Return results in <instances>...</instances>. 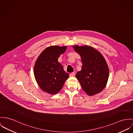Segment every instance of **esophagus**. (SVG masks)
<instances>
[{
	"label": "esophagus",
	"instance_id": "34e87169",
	"mask_svg": "<svg viewBox=\"0 0 133 133\" xmlns=\"http://www.w3.org/2000/svg\"><path fill=\"white\" fill-rule=\"evenodd\" d=\"M74 75H75V73L74 72H72L69 75L70 77H73V76H74Z\"/></svg>",
	"mask_w": 133,
	"mask_h": 133
}]
</instances>
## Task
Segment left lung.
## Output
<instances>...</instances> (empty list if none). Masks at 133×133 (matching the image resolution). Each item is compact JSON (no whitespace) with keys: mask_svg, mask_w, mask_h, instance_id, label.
<instances>
[{"mask_svg":"<svg viewBox=\"0 0 133 133\" xmlns=\"http://www.w3.org/2000/svg\"><path fill=\"white\" fill-rule=\"evenodd\" d=\"M81 56L82 69L76 74L83 90L88 96L102 91L108 82L109 70L102 55L89 45L72 46Z\"/></svg>","mask_w":133,"mask_h":133,"instance_id":"1","label":"left lung"}]
</instances>
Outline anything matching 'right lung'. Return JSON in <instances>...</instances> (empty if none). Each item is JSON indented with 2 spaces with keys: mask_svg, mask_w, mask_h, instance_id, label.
<instances>
[{
  "mask_svg": "<svg viewBox=\"0 0 133 133\" xmlns=\"http://www.w3.org/2000/svg\"><path fill=\"white\" fill-rule=\"evenodd\" d=\"M67 46L52 45L44 49L36 59L34 66L36 81L41 90L51 95L56 94L69 77L58 58L65 52Z\"/></svg>",
  "mask_w": 133,
  "mask_h": 133,
  "instance_id": "add662e5",
  "label": "right lung"
}]
</instances>
